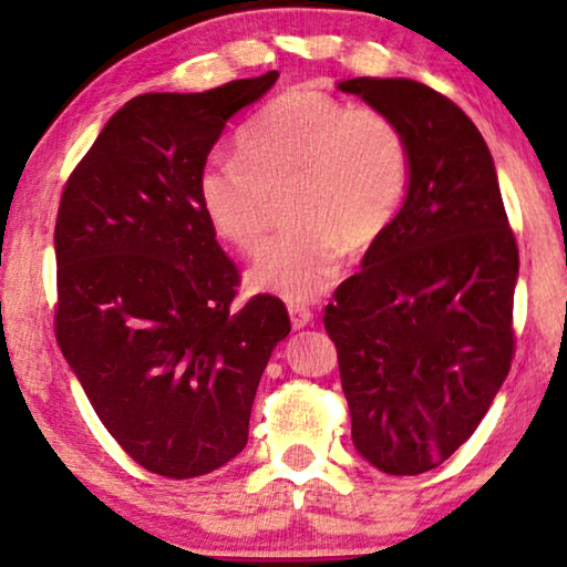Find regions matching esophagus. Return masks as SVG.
<instances>
[{
	"label": "esophagus",
	"mask_w": 567,
	"mask_h": 567,
	"mask_svg": "<svg viewBox=\"0 0 567 567\" xmlns=\"http://www.w3.org/2000/svg\"><path fill=\"white\" fill-rule=\"evenodd\" d=\"M287 313H290V321H292V329H306V326L313 321V310L306 308V306H287Z\"/></svg>",
	"instance_id": "1"
}]
</instances>
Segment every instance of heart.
Masks as SVG:
<instances>
[{
  "label": "heart",
  "mask_w": 567,
  "mask_h": 567,
  "mask_svg": "<svg viewBox=\"0 0 567 567\" xmlns=\"http://www.w3.org/2000/svg\"><path fill=\"white\" fill-rule=\"evenodd\" d=\"M236 156L213 158L197 197L215 234L241 254L265 238L272 197L287 195L290 230L254 265V290L310 302L339 277L341 254L364 251L393 226L411 182L403 127L374 107L292 86L236 135Z\"/></svg>",
  "instance_id": "1"
}]
</instances>
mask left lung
<instances>
[{"instance_id":"obj_1","label":"left lung","mask_w":567,"mask_h":567,"mask_svg":"<svg viewBox=\"0 0 567 567\" xmlns=\"http://www.w3.org/2000/svg\"><path fill=\"white\" fill-rule=\"evenodd\" d=\"M337 90L403 127L411 182L323 326L357 452L380 473L419 475L473 436L504 385L519 251L491 151L452 100L413 79L357 76Z\"/></svg>"}]
</instances>
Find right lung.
I'll return each instance as SVG.
<instances>
[{
	"mask_svg": "<svg viewBox=\"0 0 567 567\" xmlns=\"http://www.w3.org/2000/svg\"><path fill=\"white\" fill-rule=\"evenodd\" d=\"M277 76L133 97L61 197L55 339L115 442L174 481L244 450L261 372L290 333L280 298L230 306L238 272L197 197L226 123Z\"/></svg>",
	"mask_w": 567,
	"mask_h": 567,
	"instance_id": "obj_1",
	"label": "right lung"
}]
</instances>
